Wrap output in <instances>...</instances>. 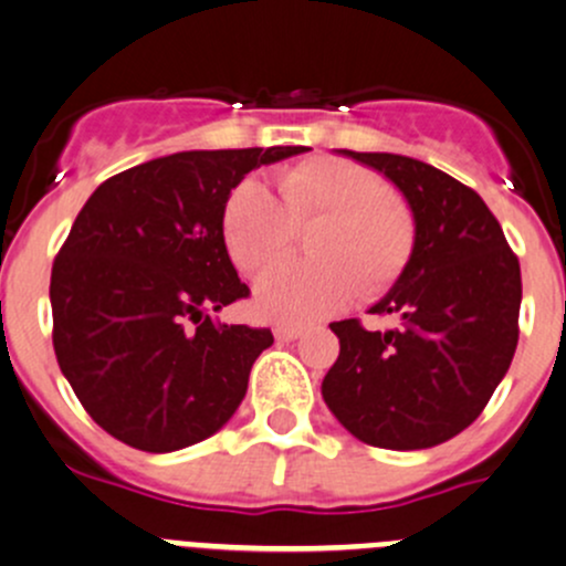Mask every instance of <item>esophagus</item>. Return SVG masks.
<instances>
[{"label":"esophagus","instance_id":"1","mask_svg":"<svg viewBox=\"0 0 566 566\" xmlns=\"http://www.w3.org/2000/svg\"><path fill=\"white\" fill-rule=\"evenodd\" d=\"M273 334H276V339H282V342H293V339H298L301 334H304V325L282 323V325H276V328H273Z\"/></svg>","mask_w":566,"mask_h":566}]
</instances>
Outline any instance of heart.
<instances>
[{
	"mask_svg": "<svg viewBox=\"0 0 566 566\" xmlns=\"http://www.w3.org/2000/svg\"><path fill=\"white\" fill-rule=\"evenodd\" d=\"M279 199L254 177L238 182L221 213L230 260L262 276L286 259L298 229L316 224L307 250L316 260L268 274L254 310L268 319L310 323L334 315L356 293L378 298L408 271L416 216L373 169L336 156H312L276 175Z\"/></svg>",
	"mask_w": 566,
	"mask_h": 566,
	"instance_id": "obj_1",
	"label": "heart"
}]
</instances>
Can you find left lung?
Masks as SVG:
<instances>
[{
  "label": "left lung",
  "mask_w": 566,
  "mask_h": 566,
  "mask_svg": "<svg viewBox=\"0 0 566 566\" xmlns=\"http://www.w3.org/2000/svg\"><path fill=\"white\" fill-rule=\"evenodd\" d=\"M345 156L384 172L416 216L408 271L373 306L394 328L339 319V358L323 399L350 436L378 449H430L479 419L510 369L521 317V262L499 219L452 175L394 153Z\"/></svg>",
  "instance_id": "8db88e82"
}]
</instances>
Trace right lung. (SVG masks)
I'll return each mask as SVG.
<instances>
[{
    "label": "right lung",
    "instance_id": "add662e5",
    "mask_svg": "<svg viewBox=\"0 0 566 566\" xmlns=\"http://www.w3.org/2000/svg\"><path fill=\"white\" fill-rule=\"evenodd\" d=\"M310 147L188 150L108 177L51 268L54 353L78 402L142 452L205 441L247 397L271 328L213 323L249 298L221 238L232 188Z\"/></svg>",
    "mask_w": 566,
    "mask_h": 566
}]
</instances>
